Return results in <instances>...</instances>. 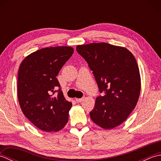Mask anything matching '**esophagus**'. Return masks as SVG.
I'll return each mask as SVG.
<instances>
[{
	"instance_id": "esophagus-1",
	"label": "esophagus",
	"mask_w": 161,
	"mask_h": 161,
	"mask_svg": "<svg viewBox=\"0 0 161 161\" xmlns=\"http://www.w3.org/2000/svg\"><path fill=\"white\" fill-rule=\"evenodd\" d=\"M84 100V97H81V98H76L75 99V100H76L77 102H80L81 101H83Z\"/></svg>"
}]
</instances>
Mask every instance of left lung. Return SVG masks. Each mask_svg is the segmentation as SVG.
I'll return each instance as SVG.
<instances>
[{
  "label": "left lung",
  "instance_id": "left-lung-1",
  "mask_svg": "<svg viewBox=\"0 0 161 161\" xmlns=\"http://www.w3.org/2000/svg\"><path fill=\"white\" fill-rule=\"evenodd\" d=\"M77 52L93 71L100 93L92 120L105 129L119 125L134 109L141 92V76L134 56L125 47L107 43L77 46Z\"/></svg>",
  "mask_w": 161,
  "mask_h": 161
}]
</instances>
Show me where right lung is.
I'll list each match as a JSON object with an SVG mask.
<instances>
[{
    "label": "right lung",
    "instance_id": "right-lung-1",
    "mask_svg": "<svg viewBox=\"0 0 161 161\" xmlns=\"http://www.w3.org/2000/svg\"><path fill=\"white\" fill-rule=\"evenodd\" d=\"M73 48H42L22 61L18 74V98L25 117L44 131H58L66 125L72 102L64 97L57 75Z\"/></svg>",
    "mask_w": 161,
    "mask_h": 161
}]
</instances>
